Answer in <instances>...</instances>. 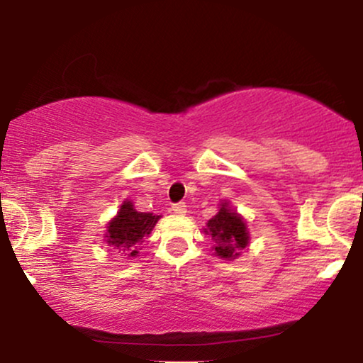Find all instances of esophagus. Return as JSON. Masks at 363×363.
Returning <instances> with one entry per match:
<instances>
[{
  "label": "esophagus",
  "instance_id": "34e87169",
  "mask_svg": "<svg viewBox=\"0 0 363 363\" xmlns=\"http://www.w3.org/2000/svg\"><path fill=\"white\" fill-rule=\"evenodd\" d=\"M170 210H172V213H176V215H186L187 213L186 203H177V205H172Z\"/></svg>",
  "mask_w": 363,
  "mask_h": 363
}]
</instances>
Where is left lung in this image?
I'll return each mask as SVG.
<instances>
[{"instance_id":"obj_1","label":"left lung","mask_w":363,"mask_h":363,"mask_svg":"<svg viewBox=\"0 0 363 363\" xmlns=\"http://www.w3.org/2000/svg\"><path fill=\"white\" fill-rule=\"evenodd\" d=\"M203 232L213 240L211 249L215 251V256L227 261L237 259L240 256V251L247 247L249 240H251L244 216L237 213L230 201H225V199L220 201L218 213L208 220Z\"/></svg>"}]
</instances>
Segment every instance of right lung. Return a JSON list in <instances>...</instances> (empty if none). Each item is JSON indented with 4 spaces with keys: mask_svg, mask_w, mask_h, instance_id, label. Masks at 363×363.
<instances>
[{
    "mask_svg": "<svg viewBox=\"0 0 363 363\" xmlns=\"http://www.w3.org/2000/svg\"><path fill=\"white\" fill-rule=\"evenodd\" d=\"M160 215L143 213L133 205V201H123L118 215L107 222V230L104 234V240L107 245H112L123 252L124 256L136 257L140 254V245L145 242V237L152 234Z\"/></svg>",
    "mask_w": 363,
    "mask_h": 363,
    "instance_id": "add662e5",
    "label": "right lung"
}]
</instances>
